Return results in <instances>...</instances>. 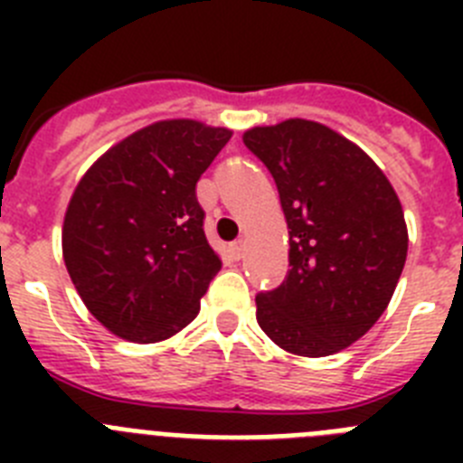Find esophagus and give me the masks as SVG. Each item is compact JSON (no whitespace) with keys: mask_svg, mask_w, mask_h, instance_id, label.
Listing matches in <instances>:
<instances>
[{"mask_svg":"<svg viewBox=\"0 0 463 463\" xmlns=\"http://www.w3.org/2000/svg\"><path fill=\"white\" fill-rule=\"evenodd\" d=\"M229 252H232L234 260H241L245 255V241H234V243L229 245Z\"/></svg>","mask_w":463,"mask_h":463,"instance_id":"esophagus-1","label":"esophagus"}]
</instances>
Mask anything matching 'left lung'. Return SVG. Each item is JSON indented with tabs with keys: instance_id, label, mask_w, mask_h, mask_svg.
Returning a JSON list of instances; mask_svg holds the SVG:
<instances>
[{
	"instance_id": "obj_1",
	"label": "left lung",
	"mask_w": 463,
	"mask_h": 463,
	"mask_svg": "<svg viewBox=\"0 0 463 463\" xmlns=\"http://www.w3.org/2000/svg\"><path fill=\"white\" fill-rule=\"evenodd\" d=\"M243 143L276 181L289 271L255 298L257 322L298 357L341 353L390 306L408 255L399 194L357 143L322 122L252 127Z\"/></svg>"
}]
</instances>
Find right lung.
Returning a JSON list of instances; mask_svg holds the SVG:
<instances>
[{
    "label": "right lung",
    "mask_w": 463,
    "mask_h": 463,
    "mask_svg": "<svg viewBox=\"0 0 463 463\" xmlns=\"http://www.w3.org/2000/svg\"><path fill=\"white\" fill-rule=\"evenodd\" d=\"M232 129L159 120L83 174L62 224V257L85 308L118 338L159 343L185 329L222 269L203 234L196 181Z\"/></svg>",
    "instance_id": "1"
}]
</instances>
